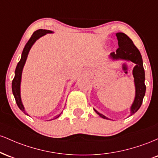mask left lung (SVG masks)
Returning <instances> with one entry per match:
<instances>
[{
    "label": "left lung",
    "mask_w": 158,
    "mask_h": 158,
    "mask_svg": "<svg viewBox=\"0 0 158 158\" xmlns=\"http://www.w3.org/2000/svg\"><path fill=\"white\" fill-rule=\"evenodd\" d=\"M117 40H118V46L115 52H113L109 55V58L112 60H125L127 61H131L136 64L133 68L134 81L135 86V97L134 102L132 103L130 111L133 115L136 113L142 105L143 97L146 94V85H145V71L143 68V59L139 50L136 48L131 39L123 32L116 33ZM98 115L100 116L103 119H110L109 118L99 113L97 110L94 109Z\"/></svg>",
    "instance_id": "left-lung-1"
}]
</instances>
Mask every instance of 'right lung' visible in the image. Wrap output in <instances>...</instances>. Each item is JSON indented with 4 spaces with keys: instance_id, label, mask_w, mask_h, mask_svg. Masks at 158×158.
I'll return each instance as SVG.
<instances>
[{
    "instance_id": "1",
    "label": "right lung",
    "mask_w": 158,
    "mask_h": 158,
    "mask_svg": "<svg viewBox=\"0 0 158 158\" xmlns=\"http://www.w3.org/2000/svg\"><path fill=\"white\" fill-rule=\"evenodd\" d=\"M48 33H53V32L51 30H42V29H40V30H36L33 32L31 38L28 41V42L25 45L24 48H23L22 54H21V60L19 61V62L18 63L17 67H16L15 71V77H14L13 80H12V94H13L14 97L15 99V102L17 103L19 108L21 109L22 111L27 115H28V114L27 113L26 110H25L24 107L21 101V76H22V71L23 67H24L25 63H26L27 56H28L29 52H30V49L32 47V45L35 44V42L37 41L38 39H40L41 37L44 36ZM62 113V112H61ZM59 114L56 117H54L53 119H50V120H52V119L58 118L59 116L61 115Z\"/></svg>"
}]
</instances>
